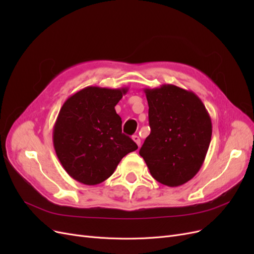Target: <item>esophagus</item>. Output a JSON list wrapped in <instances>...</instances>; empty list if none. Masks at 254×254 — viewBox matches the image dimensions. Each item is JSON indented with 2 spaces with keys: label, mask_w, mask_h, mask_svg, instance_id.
<instances>
[{
  "label": "esophagus",
  "mask_w": 254,
  "mask_h": 254,
  "mask_svg": "<svg viewBox=\"0 0 254 254\" xmlns=\"http://www.w3.org/2000/svg\"><path fill=\"white\" fill-rule=\"evenodd\" d=\"M132 140H133V141L136 143V145L140 147V145H141V139H140V137L137 136V135H133V136H132Z\"/></svg>",
  "instance_id": "esophagus-1"
}]
</instances>
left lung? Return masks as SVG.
Here are the masks:
<instances>
[{
	"label": "left lung",
	"instance_id": "8db88e82",
	"mask_svg": "<svg viewBox=\"0 0 254 254\" xmlns=\"http://www.w3.org/2000/svg\"><path fill=\"white\" fill-rule=\"evenodd\" d=\"M144 92L151 131L140 156L158 182L182 186L203 164L212 136L210 114L194 92L174 84Z\"/></svg>",
	"mask_w": 254,
	"mask_h": 254
}]
</instances>
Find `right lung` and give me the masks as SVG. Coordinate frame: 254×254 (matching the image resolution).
I'll use <instances>...</instances> for the list:
<instances>
[{"label": "right lung", "mask_w": 254, "mask_h": 254, "mask_svg": "<svg viewBox=\"0 0 254 254\" xmlns=\"http://www.w3.org/2000/svg\"><path fill=\"white\" fill-rule=\"evenodd\" d=\"M128 88L87 87L68 97L53 129V144L65 172L86 186L102 183L137 145L122 132L114 107Z\"/></svg>", "instance_id": "right-lung-1"}]
</instances>
